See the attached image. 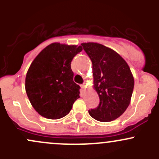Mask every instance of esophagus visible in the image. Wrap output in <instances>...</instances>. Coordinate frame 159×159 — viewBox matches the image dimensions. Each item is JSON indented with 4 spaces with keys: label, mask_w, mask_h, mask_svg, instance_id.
Here are the masks:
<instances>
[{
    "label": "esophagus",
    "mask_w": 159,
    "mask_h": 159,
    "mask_svg": "<svg viewBox=\"0 0 159 159\" xmlns=\"http://www.w3.org/2000/svg\"><path fill=\"white\" fill-rule=\"evenodd\" d=\"M81 91H85V85H84V84H81Z\"/></svg>",
    "instance_id": "1"
}]
</instances>
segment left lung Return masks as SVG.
Instances as JSON below:
<instances>
[{
    "instance_id": "obj_1",
    "label": "left lung",
    "mask_w": 159,
    "mask_h": 159,
    "mask_svg": "<svg viewBox=\"0 0 159 159\" xmlns=\"http://www.w3.org/2000/svg\"><path fill=\"white\" fill-rule=\"evenodd\" d=\"M92 62L94 87L100 102L89 115L99 121H113L127 109L134 89V78L125 61L112 49L98 43H82Z\"/></svg>"
}]
</instances>
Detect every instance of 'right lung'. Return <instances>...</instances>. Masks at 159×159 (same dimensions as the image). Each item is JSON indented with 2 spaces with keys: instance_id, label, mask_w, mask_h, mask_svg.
<instances>
[{
  "instance_id": "add662e5",
  "label": "right lung",
  "mask_w": 159,
  "mask_h": 159,
  "mask_svg": "<svg viewBox=\"0 0 159 159\" xmlns=\"http://www.w3.org/2000/svg\"><path fill=\"white\" fill-rule=\"evenodd\" d=\"M81 51V46L53 43L31 63L25 89L30 104L41 116L49 119L63 118L80 98V86L74 82L70 63Z\"/></svg>"
}]
</instances>
